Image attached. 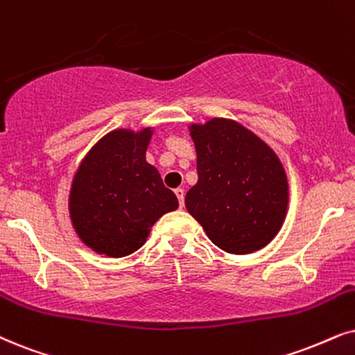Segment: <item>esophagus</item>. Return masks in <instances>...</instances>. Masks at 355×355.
<instances>
[{"label": "esophagus", "mask_w": 355, "mask_h": 355, "mask_svg": "<svg viewBox=\"0 0 355 355\" xmlns=\"http://www.w3.org/2000/svg\"><path fill=\"white\" fill-rule=\"evenodd\" d=\"M175 195H177L178 205H180V208H183V205H185V191H183L182 188H177V190H175Z\"/></svg>", "instance_id": "34e87169"}]
</instances>
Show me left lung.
Returning <instances> with one entry per match:
<instances>
[{
    "instance_id": "1",
    "label": "left lung",
    "mask_w": 355,
    "mask_h": 355,
    "mask_svg": "<svg viewBox=\"0 0 355 355\" xmlns=\"http://www.w3.org/2000/svg\"><path fill=\"white\" fill-rule=\"evenodd\" d=\"M198 182L185 206L206 236L230 254H250L270 242L285 221L288 182L275 152L231 119L191 124Z\"/></svg>"
}]
</instances>
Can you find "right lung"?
I'll use <instances>...</instances> for the list:
<instances>
[{
	"instance_id": "1",
	"label": "right lung",
	"mask_w": 355,
	"mask_h": 355,
	"mask_svg": "<svg viewBox=\"0 0 355 355\" xmlns=\"http://www.w3.org/2000/svg\"><path fill=\"white\" fill-rule=\"evenodd\" d=\"M152 129H116L88 152L71 182L69 209L80 239L98 254L124 257L144 245L150 227L178 208L159 170L147 164Z\"/></svg>"
}]
</instances>
